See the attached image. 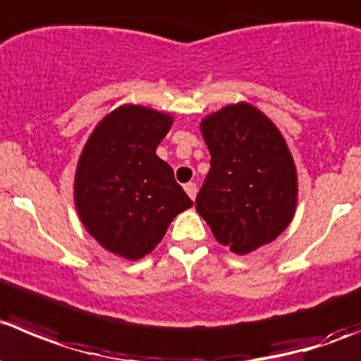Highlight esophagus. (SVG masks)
Wrapping results in <instances>:
<instances>
[{"label": "esophagus", "mask_w": 361, "mask_h": 361, "mask_svg": "<svg viewBox=\"0 0 361 361\" xmlns=\"http://www.w3.org/2000/svg\"><path fill=\"white\" fill-rule=\"evenodd\" d=\"M184 190H186L188 197H190L191 200H195V197H197V184H195V183H188L186 186H184Z\"/></svg>", "instance_id": "esophagus-1"}]
</instances>
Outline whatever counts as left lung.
<instances>
[{"mask_svg": "<svg viewBox=\"0 0 361 361\" xmlns=\"http://www.w3.org/2000/svg\"><path fill=\"white\" fill-rule=\"evenodd\" d=\"M211 170L197 211L216 241L246 255L274 241L294 218L298 173L278 127L248 102L228 104L200 123Z\"/></svg>", "mask_w": 361, "mask_h": 361, "instance_id": "left-lung-1", "label": "left lung"}]
</instances>
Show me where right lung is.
Wrapping results in <instances>:
<instances>
[{"instance_id":"1","label":"right lung","mask_w":361,"mask_h":361,"mask_svg":"<svg viewBox=\"0 0 361 361\" xmlns=\"http://www.w3.org/2000/svg\"><path fill=\"white\" fill-rule=\"evenodd\" d=\"M171 123L168 113L123 104L97 123L78 161L80 219L102 248L127 260L149 255L175 216L193 205L156 154Z\"/></svg>"}]
</instances>
